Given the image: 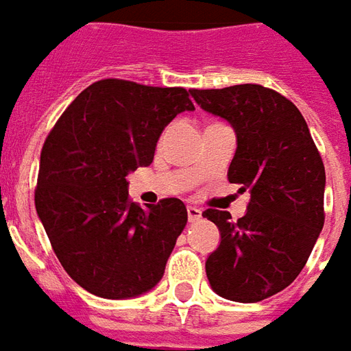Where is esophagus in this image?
<instances>
[{"label":"esophagus","mask_w":351,"mask_h":351,"mask_svg":"<svg viewBox=\"0 0 351 351\" xmlns=\"http://www.w3.org/2000/svg\"><path fill=\"white\" fill-rule=\"evenodd\" d=\"M201 218V209H197V207H188V220L190 222H195V220H199Z\"/></svg>","instance_id":"34e87169"}]
</instances>
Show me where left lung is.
Returning a JSON list of instances; mask_svg holds the SVG:
<instances>
[{"mask_svg":"<svg viewBox=\"0 0 351 351\" xmlns=\"http://www.w3.org/2000/svg\"><path fill=\"white\" fill-rule=\"evenodd\" d=\"M190 93L234 127L228 180L251 193L237 220L226 210L203 213L220 230V245L205 262L207 278L222 298L261 302L295 281L319 237L323 161L298 108L274 89L245 83Z\"/></svg>","mask_w":351,"mask_h":351,"instance_id":"obj_1","label":"left lung"}]
</instances>
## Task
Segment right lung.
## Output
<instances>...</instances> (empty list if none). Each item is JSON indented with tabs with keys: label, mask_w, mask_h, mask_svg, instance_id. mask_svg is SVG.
<instances>
[{
	"label": "right lung",
	"mask_w": 351,
	"mask_h": 351,
	"mask_svg": "<svg viewBox=\"0 0 351 351\" xmlns=\"http://www.w3.org/2000/svg\"><path fill=\"white\" fill-rule=\"evenodd\" d=\"M193 104L182 87L100 80L49 133L36 210L66 274L100 298H133L163 278L188 210L176 197L142 209L127 175L154 161L163 129Z\"/></svg>",
	"instance_id": "obj_1"
}]
</instances>
